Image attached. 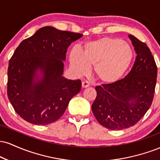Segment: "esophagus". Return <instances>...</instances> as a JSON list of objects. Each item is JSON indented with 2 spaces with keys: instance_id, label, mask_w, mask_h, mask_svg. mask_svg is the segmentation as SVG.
<instances>
[{
  "instance_id": "esophagus-1",
  "label": "esophagus",
  "mask_w": 160,
  "mask_h": 160,
  "mask_svg": "<svg viewBox=\"0 0 160 160\" xmlns=\"http://www.w3.org/2000/svg\"><path fill=\"white\" fill-rule=\"evenodd\" d=\"M90 86V84H89V82L88 81H83L82 82V88H86V87H89V86Z\"/></svg>"
}]
</instances>
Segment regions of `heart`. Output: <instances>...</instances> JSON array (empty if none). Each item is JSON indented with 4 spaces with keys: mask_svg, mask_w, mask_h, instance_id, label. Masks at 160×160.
<instances>
[{
    "mask_svg": "<svg viewBox=\"0 0 160 160\" xmlns=\"http://www.w3.org/2000/svg\"><path fill=\"white\" fill-rule=\"evenodd\" d=\"M134 51L120 38L103 37L87 42L81 52L74 50L70 65L78 74H86L92 67V74L99 83L113 85L120 81L133 62Z\"/></svg>",
    "mask_w": 160,
    "mask_h": 160,
    "instance_id": "1",
    "label": "heart"
}]
</instances>
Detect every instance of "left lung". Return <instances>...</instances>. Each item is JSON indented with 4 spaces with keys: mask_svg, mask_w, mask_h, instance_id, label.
<instances>
[{
    "mask_svg": "<svg viewBox=\"0 0 160 160\" xmlns=\"http://www.w3.org/2000/svg\"><path fill=\"white\" fill-rule=\"evenodd\" d=\"M128 38L136 52L130 72L113 85L97 86L92 111L101 125L112 130L133 126L144 117L153 99L157 67L146 43L135 36Z\"/></svg>",
    "mask_w": 160,
    "mask_h": 160,
    "instance_id": "obj_1",
    "label": "left lung"
}]
</instances>
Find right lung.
Segmentation results:
<instances>
[{"instance_id": "right-lung-1", "label": "right lung", "mask_w": 160, "mask_h": 160, "mask_svg": "<svg viewBox=\"0 0 160 160\" xmlns=\"http://www.w3.org/2000/svg\"><path fill=\"white\" fill-rule=\"evenodd\" d=\"M82 34L41 28L24 40L9 62L7 95L16 113L27 122L47 125L65 113L81 90V80L62 76L66 52Z\"/></svg>"}]
</instances>
